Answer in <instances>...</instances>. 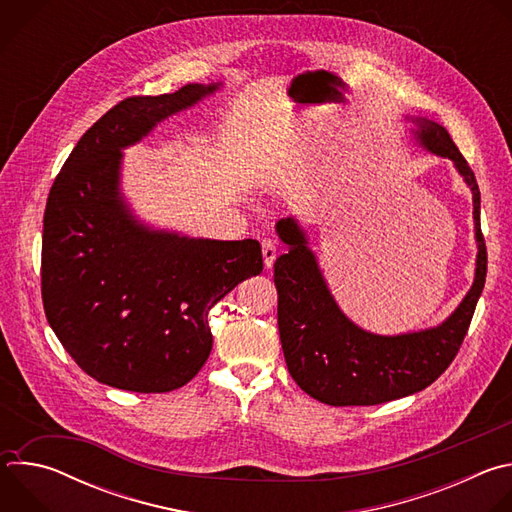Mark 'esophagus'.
<instances>
[{
  "label": "esophagus",
  "mask_w": 512,
  "mask_h": 512,
  "mask_svg": "<svg viewBox=\"0 0 512 512\" xmlns=\"http://www.w3.org/2000/svg\"><path fill=\"white\" fill-rule=\"evenodd\" d=\"M261 253H263V263H265V267L269 269V267L273 265L275 257H277V245H275V241L263 239V241H261Z\"/></svg>",
  "instance_id": "34e87169"
}]
</instances>
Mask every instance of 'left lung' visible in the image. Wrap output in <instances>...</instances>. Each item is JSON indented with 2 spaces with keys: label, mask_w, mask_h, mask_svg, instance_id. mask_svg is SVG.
<instances>
[{
  "label": "left lung",
  "mask_w": 512,
  "mask_h": 512,
  "mask_svg": "<svg viewBox=\"0 0 512 512\" xmlns=\"http://www.w3.org/2000/svg\"><path fill=\"white\" fill-rule=\"evenodd\" d=\"M411 121L423 148L452 160L472 190L476 277L462 304L440 326L399 336L371 334L340 312L304 231L291 216L281 218L275 229L289 245L273 265L281 348L291 379L326 405H379L429 387L456 358L484 289L488 257L476 176L444 125L423 117Z\"/></svg>",
  "instance_id": "obj_1"
}]
</instances>
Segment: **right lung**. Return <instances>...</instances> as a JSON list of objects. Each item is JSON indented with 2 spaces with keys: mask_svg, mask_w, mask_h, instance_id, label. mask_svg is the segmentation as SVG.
Here are the masks:
<instances>
[{
  "mask_svg": "<svg viewBox=\"0 0 512 512\" xmlns=\"http://www.w3.org/2000/svg\"><path fill=\"white\" fill-rule=\"evenodd\" d=\"M218 85L129 97L109 109L56 176L42 231V302L64 350L95 381L168 393L212 350L208 312L263 271L255 239L210 241L152 231L119 194L121 150Z\"/></svg>",
  "mask_w": 512,
  "mask_h": 512,
  "instance_id": "right-lung-1",
  "label": "right lung"
}]
</instances>
